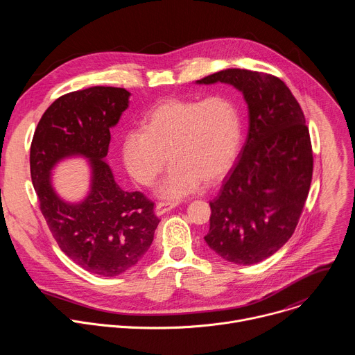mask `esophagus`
Segmentation results:
<instances>
[{
  "mask_svg": "<svg viewBox=\"0 0 355 355\" xmlns=\"http://www.w3.org/2000/svg\"><path fill=\"white\" fill-rule=\"evenodd\" d=\"M177 205H178L177 202H159V204H157L156 208H155V214H156L157 216H162V215H164L166 212L174 209Z\"/></svg>",
  "mask_w": 355,
  "mask_h": 355,
  "instance_id": "obj_1",
  "label": "esophagus"
}]
</instances>
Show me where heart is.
Here are the masks:
<instances>
[{
	"label": "heart",
	"mask_w": 355,
	"mask_h": 355,
	"mask_svg": "<svg viewBox=\"0 0 355 355\" xmlns=\"http://www.w3.org/2000/svg\"><path fill=\"white\" fill-rule=\"evenodd\" d=\"M240 111L227 95L204 99H167L151 108L140 129L122 137V160L140 185H153L173 163L157 192L181 198L200 185L214 184L232 168L241 144Z\"/></svg>",
	"instance_id": "heart-1"
}]
</instances>
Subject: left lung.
<instances>
[{"label": "left lung", "mask_w": 355, "mask_h": 355, "mask_svg": "<svg viewBox=\"0 0 355 355\" xmlns=\"http://www.w3.org/2000/svg\"><path fill=\"white\" fill-rule=\"evenodd\" d=\"M230 84L248 108V135L219 195L209 202L204 237L223 260L251 266L277 252L292 236L309 193L313 155L305 116L282 80L227 69L196 84Z\"/></svg>", "instance_id": "obj_1"}]
</instances>
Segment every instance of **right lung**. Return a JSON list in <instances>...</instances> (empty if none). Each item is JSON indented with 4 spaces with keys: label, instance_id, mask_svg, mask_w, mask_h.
<instances>
[{
    "label": "right lung",
    "instance_id": "right-lung-1",
    "mask_svg": "<svg viewBox=\"0 0 355 355\" xmlns=\"http://www.w3.org/2000/svg\"><path fill=\"white\" fill-rule=\"evenodd\" d=\"M130 92L89 87L58 98L43 114L31 144V177L40 211L60 250L83 270L116 277L135 267L155 237V204L115 182L105 162L114 128ZM71 157L89 160L90 187L77 202L53 187L55 166Z\"/></svg>",
    "mask_w": 355,
    "mask_h": 355
}]
</instances>
